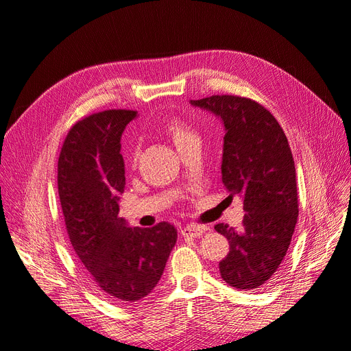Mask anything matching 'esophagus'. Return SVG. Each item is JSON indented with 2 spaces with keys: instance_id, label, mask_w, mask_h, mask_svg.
<instances>
[{
  "instance_id": "esophagus-1",
  "label": "esophagus",
  "mask_w": 351,
  "mask_h": 351,
  "mask_svg": "<svg viewBox=\"0 0 351 351\" xmlns=\"http://www.w3.org/2000/svg\"><path fill=\"white\" fill-rule=\"evenodd\" d=\"M205 227H202V226H195V224H189V226H186L183 230H182V234L184 236V237H200L202 234H204L205 232Z\"/></svg>"
}]
</instances>
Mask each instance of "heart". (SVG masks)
I'll list each match as a JSON object with an SVG mask.
<instances>
[{
  "label": "heart",
  "instance_id": "heart-1",
  "mask_svg": "<svg viewBox=\"0 0 351 351\" xmlns=\"http://www.w3.org/2000/svg\"><path fill=\"white\" fill-rule=\"evenodd\" d=\"M165 133L168 134L169 139L173 141V143L176 145L178 151L184 149L186 146L192 145L195 142H200L197 133L192 129V127L178 119H173L171 121H168L165 124ZM136 159H137V151L134 152L133 161H136Z\"/></svg>",
  "mask_w": 351,
  "mask_h": 351
}]
</instances>
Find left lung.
I'll list each match as a JSON object with an SVG mask.
<instances>
[{
  "label": "left lung",
  "instance_id": "8db88e82",
  "mask_svg": "<svg viewBox=\"0 0 351 351\" xmlns=\"http://www.w3.org/2000/svg\"><path fill=\"white\" fill-rule=\"evenodd\" d=\"M190 104L224 124L222 184L230 196L241 197L246 212L240 230L215 226L230 243L221 278L239 290L259 289L280 268L299 217L289 141L274 115L252 99L214 95Z\"/></svg>",
  "mask_w": 351,
  "mask_h": 351
}]
</instances>
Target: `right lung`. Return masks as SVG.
<instances>
[{
  "label": "right lung",
  "mask_w": 351,
  "mask_h": 351,
  "mask_svg": "<svg viewBox=\"0 0 351 351\" xmlns=\"http://www.w3.org/2000/svg\"><path fill=\"white\" fill-rule=\"evenodd\" d=\"M136 111L108 110L74 124L58 158V195L71 246L115 303H133L161 280L177 241L169 222L130 227L119 217L125 187L121 134Z\"/></svg>",
  "instance_id": "1"
}]
</instances>
